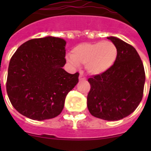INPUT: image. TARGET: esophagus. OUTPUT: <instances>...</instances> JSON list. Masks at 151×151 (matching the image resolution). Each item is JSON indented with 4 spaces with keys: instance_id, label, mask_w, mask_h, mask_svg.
Masks as SVG:
<instances>
[{
    "instance_id": "obj_1",
    "label": "esophagus",
    "mask_w": 151,
    "mask_h": 151,
    "mask_svg": "<svg viewBox=\"0 0 151 151\" xmlns=\"http://www.w3.org/2000/svg\"><path fill=\"white\" fill-rule=\"evenodd\" d=\"M86 80V78H85V76L83 75L82 73H80V76H79V81H85Z\"/></svg>"
}]
</instances>
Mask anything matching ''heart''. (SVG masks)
Segmentation results:
<instances>
[{
    "instance_id": "heart-1",
    "label": "heart",
    "mask_w": 151,
    "mask_h": 151,
    "mask_svg": "<svg viewBox=\"0 0 151 151\" xmlns=\"http://www.w3.org/2000/svg\"><path fill=\"white\" fill-rule=\"evenodd\" d=\"M117 57V48L111 41L82 43L72 49L66 55L67 61L74 66L85 64L92 75H99L110 70Z\"/></svg>"
}]
</instances>
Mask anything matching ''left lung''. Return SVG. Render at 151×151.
<instances>
[{
    "label": "left lung",
    "mask_w": 151,
    "mask_h": 151,
    "mask_svg": "<svg viewBox=\"0 0 151 151\" xmlns=\"http://www.w3.org/2000/svg\"><path fill=\"white\" fill-rule=\"evenodd\" d=\"M117 48L114 64L106 72L88 78L90 114L106 121H118L136 110L143 98L144 67L134 47L116 37H107Z\"/></svg>",
    "instance_id": "8db88e82"
}]
</instances>
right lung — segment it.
Wrapping results in <instances>:
<instances>
[{
    "instance_id": "add662e5",
    "label": "right lung",
    "mask_w": 151,
    "mask_h": 151,
    "mask_svg": "<svg viewBox=\"0 0 151 151\" xmlns=\"http://www.w3.org/2000/svg\"><path fill=\"white\" fill-rule=\"evenodd\" d=\"M66 44L55 37L32 39L12 57L6 89L14 108L25 117L37 121L57 117L78 83V72L70 74L63 68Z\"/></svg>"
}]
</instances>
